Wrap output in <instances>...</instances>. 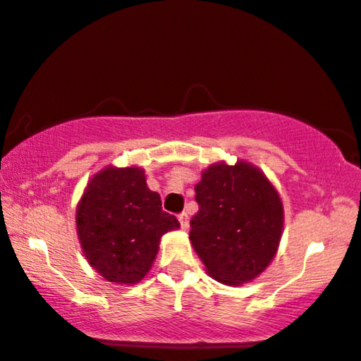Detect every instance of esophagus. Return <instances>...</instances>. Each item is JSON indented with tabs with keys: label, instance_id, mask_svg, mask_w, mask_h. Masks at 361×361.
Listing matches in <instances>:
<instances>
[{
	"label": "esophagus",
	"instance_id": "obj_1",
	"mask_svg": "<svg viewBox=\"0 0 361 361\" xmlns=\"http://www.w3.org/2000/svg\"><path fill=\"white\" fill-rule=\"evenodd\" d=\"M178 221H180V224H181V229H183V231L188 229V226H190L188 214H186V212H181L180 215H178Z\"/></svg>",
	"mask_w": 361,
	"mask_h": 361
}]
</instances>
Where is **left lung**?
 Segmentation results:
<instances>
[{
    "label": "left lung",
    "mask_w": 361,
    "mask_h": 361,
    "mask_svg": "<svg viewBox=\"0 0 361 361\" xmlns=\"http://www.w3.org/2000/svg\"><path fill=\"white\" fill-rule=\"evenodd\" d=\"M198 212L190 241L207 273L226 285L250 283L279 251L283 205L263 171L246 161L215 163L195 186Z\"/></svg>",
    "instance_id": "left-lung-1"
}]
</instances>
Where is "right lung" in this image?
Here are the masks:
<instances>
[{"instance_id":"add662e5","label":"right lung","mask_w":361,"mask_h":361,"mask_svg":"<svg viewBox=\"0 0 361 361\" xmlns=\"http://www.w3.org/2000/svg\"><path fill=\"white\" fill-rule=\"evenodd\" d=\"M180 222L147 188L142 168L106 166L90 180L76 209L82 252L105 280L137 283L151 270L163 234Z\"/></svg>"}]
</instances>
